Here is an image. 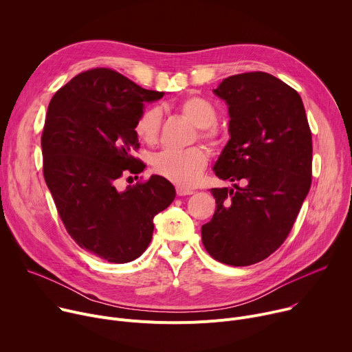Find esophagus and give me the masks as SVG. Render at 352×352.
I'll return each instance as SVG.
<instances>
[{
	"label": "esophagus",
	"mask_w": 352,
	"mask_h": 352,
	"mask_svg": "<svg viewBox=\"0 0 352 352\" xmlns=\"http://www.w3.org/2000/svg\"><path fill=\"white\" fill-rule=\"evenodd\" d=\"M195 190L193 189H186V188H181L177 186V195L178 196H186V195H192Z\"/></svg>",
	"instance_id": "esophagus-1"
}]
</instances>
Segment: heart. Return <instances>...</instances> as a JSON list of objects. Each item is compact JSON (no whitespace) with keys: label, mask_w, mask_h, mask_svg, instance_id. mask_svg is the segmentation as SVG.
<instances>
[{"label":"heart","mask_w":352,"mask_h":352,"mask_svg":"<svg viewBox=\"0 0 352 352\" xmlns=\"http://www.w3.org/2000/svg\"><path fill=\"white\" fill-rule=\"evenodd\" d=\"M178 111L188 118L197 128H202V135L210 142H216V135L210 128L216 120L217 114L214 107L206 98L189 96L178 103ZM162 126V111L156 107H150L142 111L135 124V132L138 138L148 144L153 146L157 143L160 136ZM208 164V156L200 147H192L182 150V152H163L160 153L153 163L155 171L170 182L181 188H192L199 179Z\"/></svg>","instance_id":"heart-1"}]
</instances>
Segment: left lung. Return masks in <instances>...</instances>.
I'll use <instances>...</instances> for the list:
<instances>
[{
	"label": "left lung",
	"instance_id": "left-lung-1",
	"mask_svg": "<svg viewBox=\"0 0 352 352\" xmlns=\"http://www.w3.org/2000/svg\"><path fill=\"white\" fill-rule=\"evenodd\" d=\"M230 139L214 174L243 186L213 188V219L202 226L209 255L230 266L258 263L284 242L311 188L312 133L300 96L266 72L226 78Z\"/></svg>",
	"mask_w": 352,
	"mask_h": 352
}]
</instances>
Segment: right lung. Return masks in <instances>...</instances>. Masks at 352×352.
Masks as SVG:
<instances>
[{"instance_id":"1","label":"right lung","mask_w":352,"mask_h":352,"mask_svg":"<svg viewBox=\"0 0 352 352\" xmlns=\"http://www.w3.org/2000/svg\"><path fill=\"white\" fill-rule=\"evenodd\" d=\"M163 96L113 69L96 68L71 79L47 109L45 184L72 239L111 263H128L144 252L155 216L175 199V188L160 175L117 189L122 175L144 168L132 156L139 147L135 124L144 103Z\"/></svg>"}]
</instances>
